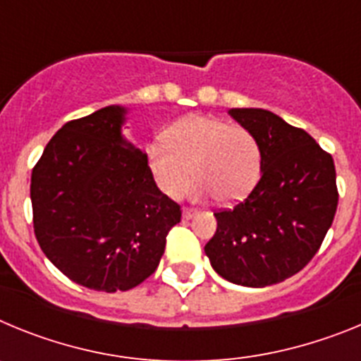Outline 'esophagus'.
<instances>
[{"label": "esophagus", "instance_id": "34e87169", "mask_svg": "<svg viewBox=\"0 0 361 361\" xmlns=\"http://www.w3.org/2000/svg\"><path fill=\"white\" fill-rule=\"evenodd\" d=\"M195 209H193V208H184L183 209V216H184V219H191V216H195Z\"/></svg>", "mask_w": 361, "mask_h": 361}]
</instances>
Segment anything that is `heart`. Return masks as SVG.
<instances>
[{
  "instance_id": "1",
  "label": "heart",
  "mask_w": 361,
  "mask_h": 361,
  "mask_svg": "<svg viewBox=\"0 0 361 361\" xmlns=\"http://www.w3.org/2000/svg\"><path fill=\"white\" fill-rule=\"evenodd\" d=\"M145 161L155 186L170 199H180L195 173L200 178L197 195L237 202L257 184L262 152L244 126L212 116H190L166 130L164 142H149Z\"/></svg>"
}]
</instances>
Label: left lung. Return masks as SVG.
<instances>
[{"label": "left lung", "mask_w": 361, "mask_h": 361, "mask_svg": "<svg viewBox=\"0 0 361 361\" xmlns=\"http://www.w3.org/2000/svg\"><path fill=\"white\" fill-rule=\"evenodd\" d=\"M229 114L257 137L262 177L244 200L216 209L204 251L222 279L264 288L296 275L320 250L336 213V170L331 153L273 111Z\"/></svg>", "instance_id": "8db88e82"}]
</instances>
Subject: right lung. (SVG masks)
I'll return each mask as SVG.
<instances>
[{
    "instance_id": "right-lung-1",
    "label": "right lung",
    "mask_w": 361,
    "mask_h": 361,
    "mask_svg": "<svg viewBox=\"0 0 361 361\" xmlns=\"http://www.w3.org/2000/svg\"><path fill=\"white\" fill-rule=\"evenodd\" d=\"M124 108L106 106L57 130L32 170L34 233L75 283L128 291L155 273L180 206L161 193L145 153L121 135Z\"/></svg>"
}]
</instances>
